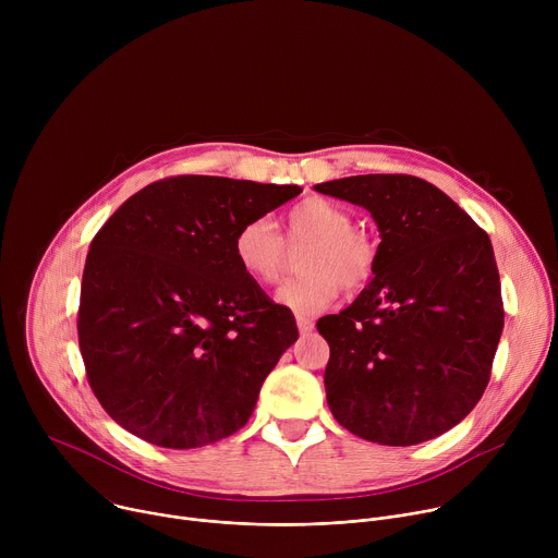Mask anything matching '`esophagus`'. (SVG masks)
Wrapping results in <instances>:
<instances>
[{
  "label": "esophagus",
  "mask_w": 558,
  "mask_h": 558,
  "mask_svg": "<svg viewBox=\"0 0 558 558\" xmlns=\"http://www.w3.org/2000/svg\"><path fill=\"white\" fill-rule=\"evenodd\" d=\"M295 323H298V329H300V333H302V336L311 333V331H313V327H315L311 317H306V315H298V317H295Z\"/></svg>",
  "instance_id": "1"
}]
</instances>
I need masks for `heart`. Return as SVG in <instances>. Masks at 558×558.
I'll list each match as a JSON object with an SVG mask.
<instances>
[{"instance_id": "obj_1", "label": "heart", "mask_w": 558, "mask_h": 558, "mask_svg": "<svg viewBox=\"0 0 558 558\" xmlns=\"http://www.w3.org/2000/svg\"><path fill=\"white\" fill-rule=\"evenodd\" d=\"M284 241L300 254L304 276L287 282L278 293V304L298 315H311L329 308L340 287L357 291L366 287L377 267L375 238L353 227L351 214L325 198H306L291 207L282 218ZM233 258L256 284H274L284 271L287 254L282 238L263 218L243 222L233 233Z\"/></svg>"}]
</instances>
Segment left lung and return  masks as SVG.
I'll use <instances>...</instances> for the list:
<instances>
[{
  "mask_svg": "<svg viewBox=\"0 0 558 558\" xmlns=\"http://www.w3.org/2000/svg\"><path fill=\"white\" fill-rule=\"evenodd\" d=\"M313 190L364 207L381 238L371 282L317 320L331 349L333 417L384 446L444 435L482 400L504 331L488 233L417 177L364 174Z\"/></svg>",
  "mask_w": 558,
  "mask_h": 558,
  "instance_id": "obj_1",
  "label": "left lung"
}]
</instances>
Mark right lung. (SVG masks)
<instances>
[{
    "label": "right lung",
    "mask_w": 558,
    "mask_h": 558,
    "mask_svg": "<svg viewBox=\"0 0 558 558\" xmlns=\"http://www.w3.org/2000/svg\"><path fill=\"white\" fill-rule=\"evenodd\" d=\"M300 192L177 177L136 192L99 229L76 331L88 381L121 428L185 450L247 424L298 327L238 269L233 233Z\"/></svg>",
    "instance_id": "add662e5"
}]
</instances>
